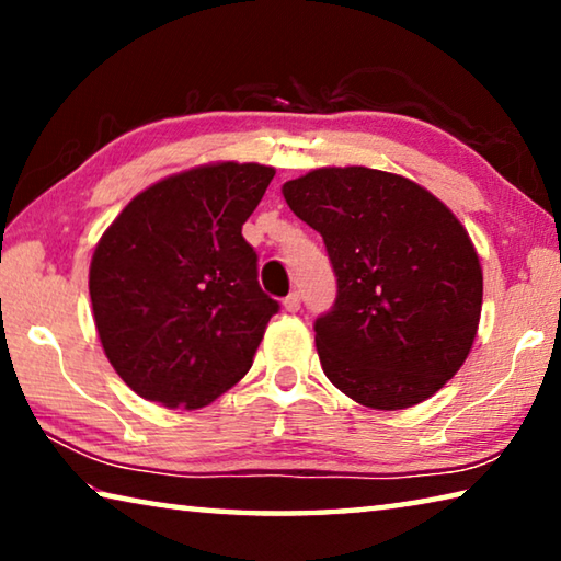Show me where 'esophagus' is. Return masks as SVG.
<instances>
[{
	"label": "esophagus",
	"mask_w": 561,
	"mask_h": 561,
	"mask_svg": "<svg viewBox=\"0 0 561 561\" xmlns=\"http://www.w3.org/2000/svg\"><path fill=\"white\" fill-rule=\"evenodd\" d=\"M284 309L287 311H299V307H301V297H299V291H291V294H287V297H284Z\"/></svg>",
	"instance_id": "esophagus-1"
}]
</instances>
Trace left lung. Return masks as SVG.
Instances as JSON below:
<instances>
[{
  "instance_id": "8db88e82",
  "label": "left lung",
  "mask_w": 561,
  "mask_h": 561,
  "mask_svg": "<svg viewBox=\"0 0 561 561\" xmlns=\"http://www.w3.org/2000/svg\"><path fill=\"white\" fill-rule=\"evenodd\" d=\"M299 220L324 237L336 301L314 324L321 368L376 411L431 398L468 358L482 309L470 234L428 190L351 165L284 183Z\"/></svg>"
}]
</instances>
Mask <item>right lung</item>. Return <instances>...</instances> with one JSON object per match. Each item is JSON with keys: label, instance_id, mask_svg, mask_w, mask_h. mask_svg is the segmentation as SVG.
I'll use <instances>...</instances> for the list:
<instances>
[{"label": "right lung", "instance_id": "add662e5", "mask_svg": "<svg viewBox=\"0 0 561 561\" xmlns=\"http://www.w3.org/2000/svg\"><path fill=\"white\" fill-rule=\"evenodd\" d=\"M274 168L213 163L133 197L96 244L93 321L116 374L146 401L203 408L250 371L279 301L257 282L242 225Z\"/></svg>", "mask_w": 561, "mask_h": 561}]
</instances>
